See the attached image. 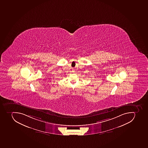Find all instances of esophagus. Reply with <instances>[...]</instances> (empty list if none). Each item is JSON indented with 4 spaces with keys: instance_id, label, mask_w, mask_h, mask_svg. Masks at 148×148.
<instances>
[{
    "instance_id": "obj_1",
    "label": "esophagus",
    "mask_w": 148,
    "mask_h": 148,
    "mask_svg": "<svg viewBox=\"0 0 148 148\" xmlns=\"http://www.w3.org/2000/svg\"><path fill=\"white\" fill-rule=\"evenodd\" d=\"M75 72V71L74 70H73V71H72V72Z\"/></svg>"
}]
</instances>
